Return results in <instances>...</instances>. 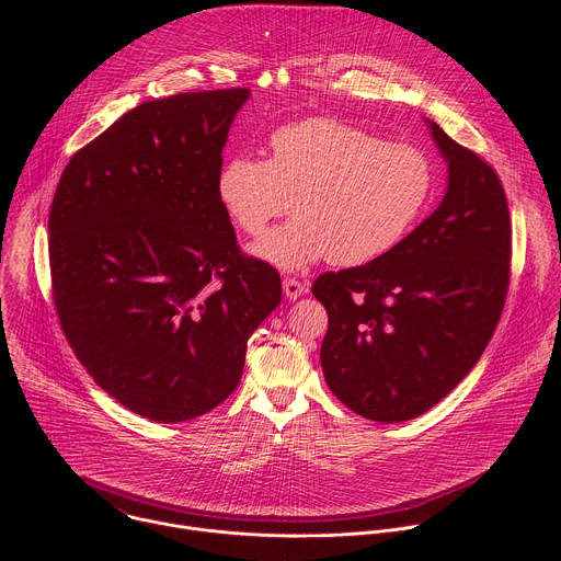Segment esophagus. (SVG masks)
<instances>
[{"instance_id":"esophagus-1","label":"esophagus","mask_w":561,"mask_h":561,"mask_svg":"<svg viewBox=\"0 0 561 561\" xmlns=\"http://www.w3.org/2000/svg\"><path fill=\"white\" fill-rule=\"evenodd\" d=\"M284 293L288 299H297L304 293H308V284L299 282L297 277H284Z\"/></svg>"}]
</instances>
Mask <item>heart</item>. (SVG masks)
Masks as SVG:
<instances>
[{
	"label": "heart",
	"instance_id": "b5f03b06",
	"mask_svg": "<svg viewBox=\"0 0 561 561\" xmlns=\"http://www.w3.org/2000/svg\"><path fill=\"white\" fill-rule=\"evenodd\" d=\"M268 150V159H226L215 191L247 234H262L295 197L297 215L253 244L260 260L282 271L327 257L340 266L375 262L404 242L435 195V167L422 148L337 119L279 126Z\"/></svg>",
	"mask_w": 561,
	"mask_h": 561
}]
</instances>
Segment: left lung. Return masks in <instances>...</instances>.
Listing matches in <instances>:
<instances>
[{
	"label": "left lung",
	"instance_id": "left-lung-1",
	"mask_svg": "<svg viewBox=\"0 0 561 561\" xmlns=\"http://www.w3.org/2000/svg\"><path fill=\"white\" fill-rule=\"evenodd\" d=\"M448 193L388 255L322 273V370L342 404L373 422L431 411L482 357L511 284L513 226L500 175L431 122Z\"/></svg>",
	"mask_w": 561,
	"mask_h": 561
}]
</instances>
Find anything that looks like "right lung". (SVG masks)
<instances>
[{"label": "right lung", "mask_w": 561, "mask_h": 561, "mask_svg": "<svg viewBox=\"0 0 561 561\" xmlns=\"http://www.w3.org/2000/svg\"><path fill=\"white\" fill-rule=\"evenodd\" d=\"M249 89L144 102L66 164L48 215L61 331L100 388L157 424L237 388L279 273L237 244L215 182Z\"/></svg>", "instance_id": "obj_1"}]
</instances>
